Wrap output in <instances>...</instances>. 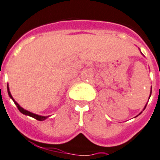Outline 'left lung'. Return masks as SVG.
Here are the masks:
<instances>
[{
    "instance_id": "1",
    "label": "left lung",
    "mask_w": 160,
    "mask_h": 160,
    "mask_svg": "<svg viewBox=\"0 0 160 160\" xmlns=\"http://www.w3.org/2000/svg\"><path fill=\"white\" fill-rule=\"evenodd\" d=\"M141 54H142V52H141ZM151 92H152V87H151V89H150V97H149V99H150V96H151ZM146 105H147V103H146V104H145V108H144V109H143V111L144 110H145V107H146ZM141 112H140V113L138 114V115H140V114L141 113ZM138 115H137V116H138ZM136 116V117H137Z\"/></svg>"
}]
</instances>
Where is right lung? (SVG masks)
Wrapping results in <instances>:
<instances>
[{
	"label": "right lung",
	"instance_id": "add662e5",
	"mask_svg": "<svg viewBox=\"0 0 160 160\" xmlns=\"http://www.w3.org/2000/svg\"><path fill=\"white\" fill-rule=\"evenodd\" d=\"M7 91H8V94H9V96H10V98H11V99H12L13 101H14V102H15V104L16 105L17 108H18V109L19 110V112H20L21 113L24 114V115H27V116L32 117V118H35V119H36V120H38V121H44V120H46L47 118H48L49 117V116H40V115H38V114L33 113V112H31L27 111V110L24 109V108H22V107H20L19 103H18V102H17L16 101H15V99H14V98H13L12 95H11V93H10V89H9V85H8V84H7Z\"/></svg>",
	"mask_w": 160,
	"mask_h": 160
}]
</instances>
